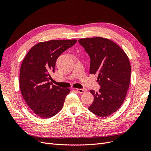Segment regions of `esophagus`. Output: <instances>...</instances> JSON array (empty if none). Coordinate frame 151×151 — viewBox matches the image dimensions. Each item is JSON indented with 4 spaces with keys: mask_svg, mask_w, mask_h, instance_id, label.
I'll list each match as a JSON object with an SVG mask.
<instances>
[{
    "mask_svg": "<svg viewBox=\"0 0 151 151\" xmlns=\"http://www.w3.org/2000/svg\"><path fill=\"white\" fill-rule=\"evenodd\" d=\"M76 91L79 93H83L84 92H86L87 89H76Z\"/></svg>",
    "mask_w": 151,
    "mask_h": 151,
    "instance_id": "esophagus-1",
    "label": "esophagus"
}]
</instances>
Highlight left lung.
<instances>
[{"label": "left lung", "mask_w": 151, "mask_h": 151, "mask_svg": "<svg viewBox=\"0 0 151 151\" xmlns=\"http://www.w3.org/2000/svg\"><path fill=\"white\" fill-rule=\"evenodd\" d=\"M91 58L89 73L98 74L101 88L90 92L94 101L88 108L96 115L106 117L117 111L129 88L131 65L129 58L120 46L103 37L79 40Z\"/></svg>", "instance_id": "8db88e82"}]
</instances>
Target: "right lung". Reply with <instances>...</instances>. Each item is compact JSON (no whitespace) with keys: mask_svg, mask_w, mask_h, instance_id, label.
<instances>
[{"mask_svg":"<svg viewBox=\"0 0 151 151\" xmlns=\"http://www.w3.org/2000/svg\"><path fill=\"white\" fill-rule=\"evenodd\" d=\"M77 40H52L32 47L22 61L19 87L25 102L42 118H49L60 111L69 89L52 85L50 72H54L57 58L72 47Z\"/></svg>","mask_w":151,"mask_h":151,"instance_id":"1","label":"right lung"}]
</instances>
